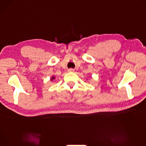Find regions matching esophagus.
I'll list each match as a JSON object with an SVG mask.
<instances>
[{
	"instance_id": "34e87169",
	"label": "esophagus",
	"mask_w": 146,
	"mask_h": 146,
	"mask_svg": "<svg viewBox=\"0 0 146 146\" xmlns=\"http://www.w3.org/2000/svg\"><path fill=\"white\" fill-rule=\"evenodd\" d=\"M68 71L70 72H74V70L72 68H70L68 70Z\"/></svg>"
}]
</instances>
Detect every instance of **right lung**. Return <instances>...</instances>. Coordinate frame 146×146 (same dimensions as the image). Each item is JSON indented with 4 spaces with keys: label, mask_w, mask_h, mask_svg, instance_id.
<instances>
[{
    "label": "right lung",
    "mask_w": 146,
    "mask_h": 146,
    "mask_svg": "<svg viewBox=\"0 0 146 146\" xmlns=\"http://www.w3.org/2000/svg\"><path fill=\"white\" fill-rule=\"evenodd\" d=\"M55 79V77H54V76H52V78H51V80H52H52H53V79Z\"/></svg>",
    "instance_id": "1"
}]
</instances>
